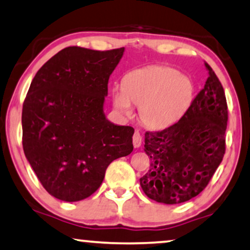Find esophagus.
<instances>
[{
	"label": "esophagus",
	"instance_id": "obj_1",
	"mask_svg": "<svg viewBox=\"0 0 250 250\" xmlns=\"http://www.w3.org/2000/svg\"><path fill=\"white\" fill-rule=\"evenodd\" d=\"M141 144H142V136H141V134L138 133V132H135V133H134V135H133V145H134V147H135V148L140 147Z\"/></svg>",
	"mask_w": 250,
	"mask_h": 250
}]
</instances>
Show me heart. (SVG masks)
<instances>
[{
    "label": "heart",
    "mask_w": 250,
    "mask_h": 250,
    "mask_svg": "<svg viewBox=\"0 0 250 250\" xmlns=\"http://www.w3.org/2000/svg\"><path fill=\"white\" fill-rule=\"evenodd\" d=\"M193 101V85L187 76L161 64L134 69L112 89L115 109L123 116L140 106L141 121L152 129H164L184 116Z\"/></svg>",
    "instance_id": "b5f03b06"
}]
</instances>
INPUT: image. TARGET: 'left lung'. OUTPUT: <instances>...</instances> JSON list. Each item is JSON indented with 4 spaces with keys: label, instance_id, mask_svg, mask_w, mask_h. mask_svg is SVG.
Returning <instances> with one entry per match:
<instances>
[{
    "label": "left lung",
    "instance_id": "left-lung-1",
    "mask_svg": "<svg viewBox=\"0 0 250 250\" xmlns=\"http://www.w3.org/2000/svg\"><path fill=\"white\" fill-rule=\"evenodd\" d=\"M205 88L174 125L145 133L151 167L140 179L144 193L165 205L197 197L208 186L226 149L228 110L224 88L208 63Z\"/></svg>",
    "mask_w": 250,
    "mask_h": 250
}]
</instances>
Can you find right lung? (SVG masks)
<instances>
[{"instance_id":"right-lung-1","label":"right lung","mask_w":250,"mask_h":250,"mask_svg":"<svg viewBox=\"0 0 250 250\" xmlns=\"http://www.w3.org/2000/svg\"><path fill=\"white\" fill-rule=\"evenodd\" d=\"M124 48L68 47L34 76L23 103V151L52 197L83 200L101 187L108 165L133 151L134 128L104 113L108 79Z\"/></svg>"}]
</instances>
